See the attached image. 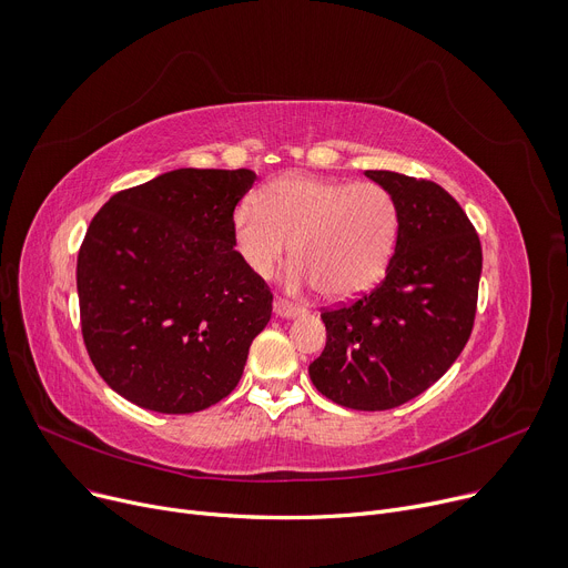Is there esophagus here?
Wrapping results in <instances>:
<instances>
[{"label": "esophagus", "instance_id": "esophagus-1", "mask_svg": "<svg viewBox=\"0 0 568 568\" xmlns=\"http://www.w3.org/2000/svg\"><path fill=\"white\" fill-rule=\"evenodd\" d=\"M274 313H276L278 317H297V315L304 313V308L297 306V304L287 302V300H283V297H276V300H274Z\"/></svg>", "mask_w": 568, "mask_h": 568}]
</instances>
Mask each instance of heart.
Returning <instances> with one entry per match:
<instances>
[{"label":"heart","instance_id":"b5f03b06","mask_svg":"<svg viewBox=\"0 0 568 568\" xmlns=\"http://www.w3.org/2000/svg\"><path fill=\"white\" fill-rule=\"evenodd\" d=\"M234 245L253 274L266 278L290 255L292 290L313 287L329 300L372 290L399 236V206L378 183L290 174L266 183L232 215Z\"/></svg>","mask_w":568,"mask_h":568}]
</instances>
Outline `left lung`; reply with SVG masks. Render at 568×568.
Listing matches in <instances>:
<instances>
[{"label":"left lung","instance_id":"left-lung-1","mask_svg":"<svg viewBox=\"0 0 568 568\" xmlns=\"http://www.w3.org/2000/svg\"><path fill=\"white\" fill-rule=\"evenodd\" d=\"M399 206L385 278L353 304L323 311L327 345L308 374L338 406L387 410L448 372L471 336L483 271L480 239L440 185L364 171Z\"/></svg>","mask_w":568,"mask_h":568}]
</instances>
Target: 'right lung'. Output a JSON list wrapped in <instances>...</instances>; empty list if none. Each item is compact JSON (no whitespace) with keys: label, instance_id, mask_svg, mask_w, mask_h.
<instances>
[{"label":"right lung","instance_id":"obj_1","mask_svg":"<svg viewBox=\"0 0 568 568\" xmlns=\"http://www.w3.org/2000/svg\"><path fill=\"white\" fill-rule=\"evenodd\" d=\"M251 169H174L92 217L77 287L88 355L128 402L204 410L239 385L274 294L234 251Z\"/></svg>","mask_w":568,"mask_h":568}]
</instances>
